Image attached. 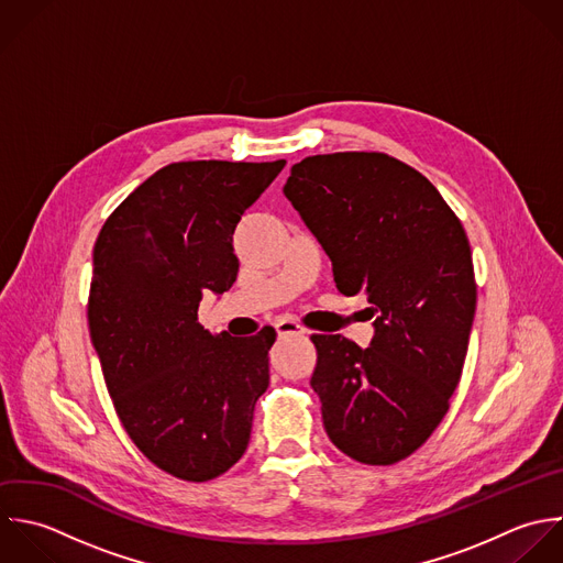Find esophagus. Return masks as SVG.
I'll return each mask as SVG.
<instances>
[{
    "label": "esophagus",
    "instance_id": "esophagus-1",
    "mask_svg": "<svg viewBox=\"0 0 563 563\" xmlns=\"http://www.w3.org/2000/svg\"><path fill=\"white\" fill-rule=\"evenodd\" d=\"M276 333H278V338H289V335H305L307 329L300 327V324L294 322V320H280V322L276 324Z\"/></svg>",
    "mask_w": 563,
    "mask_h": 563
}]
</instances>
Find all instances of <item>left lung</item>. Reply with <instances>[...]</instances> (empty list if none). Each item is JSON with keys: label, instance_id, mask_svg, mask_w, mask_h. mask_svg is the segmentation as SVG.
Instances as JSON below:
<instances>
[{"label": "left lung", "instance_id": "left-lung-1", "mask_svg": "<svg viewBox=\"0 0 563 563\" xmlns=\"http://www.w3.org/2000/svg\"><path fill=\"white\" fill-rule=\"evenodd\" d=\"M283 192L331 258L338 289L373 305L368 349L311 338L324 430L346 456L393 465L430 439L461 382L476 313L463 223L386 153L305 157Z\"/></svg>", "mask_w": 563, "mask_h": 563}]
</instances>
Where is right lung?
Segmentation results:
<instances>
[{
  "label": "right lung",
  "mask_w": 563,
  "mask_h": 563,
  "mask_svg": "<svg viewBox=\"0 0 563 563\" xmlns=\"http://www.w3.org/2000/svg\"><path fill=\"white\" fill-rule=\"evenodd\" d=\"M276 162H177L140 184L93 245L89 335L120 423L166 474L206 483L247 450L274 329L210 335L197 311L239 274L232 234Z\"/></svg>",
  "instance_id": "add662e5"
}]
</instances>
